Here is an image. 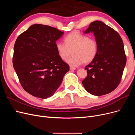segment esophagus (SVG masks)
I'll list each match as a JSON object with an SVG mask.
<instances>
[{"label": "esophagus", "instance_id": "esophagus-1", "mask_svg": "<svg viewBox=\"0 0 135 135\" xmlns=\"http://www.w3.org/2000/svg\"><path fill=\"white\" fill-rule=\"evenodd\" d=\"M76 69V68L75 67H72V66H70V70H75Z\"/></svg>", "mask_w": 135, "mask_h": 135}]
</instances>
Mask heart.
<instances>
[{
    "label": "heart",
    "mask_w": 135,
    "mask_h": 135,
    "mask_svg": "<svg viewBox=\"0 0 135 135\" xmlns=\"http://www.w3.org/2000/svg\"><path fill=\"white\" fill-rule=\"evenodd\" d=\"M65 44L57 42L56 48L60 57L66 60L71 55H73L67 60L72 66L77 67L84 62L89 63L96 57L98 45L96 39L89 38L87 35L74 31L68 34L64 38Z\"/></svg>",
    "instance_id": "1"
}]
</instances>
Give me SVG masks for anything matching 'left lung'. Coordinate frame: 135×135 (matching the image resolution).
<instances>
[{
	"label": "left lung",
	"instance_id": "left-lung-1",
	"mask_svg": "<svg viewBox=\"0 0 135 135\" xmlns=\"http://www.w3.org/2000/svg\"><path fill=\"white\" fill-rule=\"evenodd\" d=\"M90 32L94 33L98 50L85 68L88 75L82 83L90 94L104 95L115 90L121 80L126 63L123 41L117 31L100 21L91 23L84 32Z\"/></svg>",
	"mask_w": 135,
	"mask_h": 135
}]
</instances>
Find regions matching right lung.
Returning a JSON list of instances; mask_svg holds the SVG:
<instances>
[{"label":"right lung","instance_id":"1","mask_svg":"<svg viewBox=\"0 0 135 135\" xmlns=\"http://www.w3.org/2000/svg\"><path fill=\"white\" fill-rule=\"evenodd\" d=\"M63 33L51 26L35 24L15 41L13 66L21 86L33 96L51 97L69 71V65L60 57L56 48V41Z\"/></svg>","mask_w":135,"mask_h":135}]
</instances>
